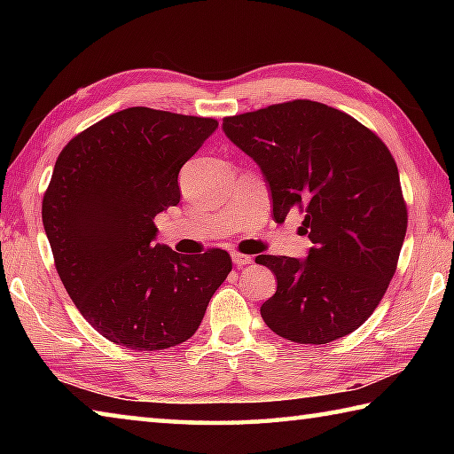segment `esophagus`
<instances>
[{"instance_id": "obj_1", "label": "esophagus", "mask_w": 454, "mask_h": 454, "mask_svg": "<svg viewBox=\"0 0 454 454\" xmlns=\"http://www.w3.org/2000/svg\"><path fill=\"white\" fill-rule=\"evenodd\" d=\"M232 262H234L236 266L252 264V256H248V254H240V252H234V254H232Z\"/></svg>"}]
</instances>
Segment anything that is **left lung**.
<instances>
[{"mask_svg":"<svg viewBox=\"0 0 454 454\" xmlns=\"http://www.w3.org/2000/svg\"><path fill=\"white\" fill-rule=\"evenodd\" d=\"M222 129L268 182L274 220L304 212L306 260L260 254L276 292L260 306L268 328L326 344L363 325L393 280L406 234L398 168L379 136L348 114L294 99L224 118Z\"/></svg>","mask_w":454,"mask_h":454,"instance_id":"left-lung-1","label":"left lung"}]
</instances>
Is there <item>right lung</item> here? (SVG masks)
<instances>
[{"label":"right lung","mask_w":454,"mask_h":454,"mask_svg":"<svg viewBox=\"0 0 454 454\" xmlns=\"http://www.w3.org/2000/svg\"><path fill=\"white\" fill-rule=\"evenodd\" d=\"M212 118L128 107L78 134L56 160L42 218L53 262L82 317L132 350L186 342L232 270L226 250L178 254L153 218L180 202V168Z\"/></svg>","instance_id":"right-lung-1"}]
</instances>
